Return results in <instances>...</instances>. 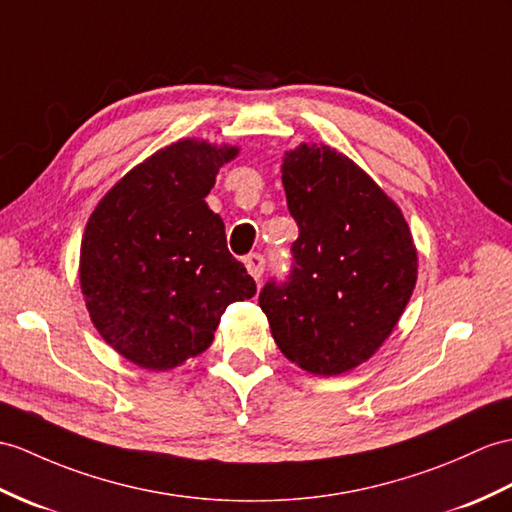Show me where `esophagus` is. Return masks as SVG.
I'll return each instance as SVG.
<instances>
[{
  "label": "esophagus",
  "mask_w": 512,
  "mask_h": 512,
  "mask_svg": "<svg viewBox=\"0 0 512 512\" xmlns=\"http://www.w3.org/2000/svg\"><path fill=\"white\" fill-rule=\"evenodd\" d=\"M246 270H248V275H251L255 281H259L261 279V275H264V257L261 255H251V257H246Z\"/></svg>",
  "instance_id": "obj_1"
}]
</instances>
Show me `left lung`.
<instances>
[{"label": "left lung", "instance_id": "1", "mask_svg": "<svg viewBox=\"0 0 512 512\" xmlns=\"http://www.w3.org/2000/svg\"><path fill=\"white\" fill-rule=\"evenodd\" d=\"M281 181L299 227L290 281L259 307L279 351L312 375L353 371L390 338L419 275L399 205L358 163L325 144L283 154Z\"/></svg>", "mask_w": 512, "mask_h": 512}]
</instances>
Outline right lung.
<instances>
[{"mask_svg":"<svg viewBox=\"0 0 512 512\" xmlns=\"http://www.w3.org/2000/svg\"><path fill=\"white\" fill-rule=\"evenodd\" d=\"M240 148L178 139L124 174L95 205L80 242V290L93 327L146 371L209 349L220 316L257 285L205 202Z\"/></svg>","mask_w":512,"mask_h":512,"instance_id":"1","label":"right lung"}]
</instances>
